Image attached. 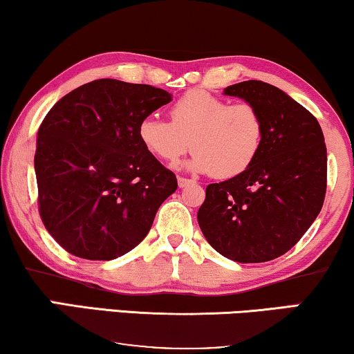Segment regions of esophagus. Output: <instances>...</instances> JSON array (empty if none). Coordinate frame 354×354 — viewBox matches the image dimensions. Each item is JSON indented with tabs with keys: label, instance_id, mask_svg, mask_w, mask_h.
Masks as SVG:
<instances>
[{
	"label": "esophagus",
	"instance_id": "1",
	"mask_svg": "<svg viewBox=\"0 0 354 354\" xmlns=\"http://www.w3.org/2000/svg\"><path fill=\"white\" fill-rule=\"evenodd\" d=\"M177 182H178V187H180V188L187 187V185H192V183H195V180H193V178H187V177H178Z\"/></svg>",
	"mask_w": 354,
	"mask_h": 354
}]
</instances>
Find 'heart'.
Wrapping results in <instances>:
<instances>
[{"mask_svg": "<svg viewBox=\"0 0 354 354\" xmlns=\"http://www.w3.org/2000/svg\"><path fill=\"white\" fill-rule=\"evenodd\" d=\"M171 120L156 115L138 124V140L149 154L174 162L190 147L188 167L232 178L248 171L263 147L264 120L250 103L230 104L205 90H190L169 111Z\"/></svg>", "mask_w": 354, "mask_h": 354, "instance_id": "obj_1", "label": "heart"}]
</instances>
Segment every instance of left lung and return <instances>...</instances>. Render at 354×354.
<instances>
[{
    "instance_id": "1",
    "label": "left lung",
    "mask_w": 354,
    "mask_h": 354,
    "mask_svg": "<svg viewBox=\"0 0 354 354\" xmlns=\"http://www.w3.org/2000/svg\"><path fill=\"white\" fill-rule=\"evenodd\" d=\"M224 93L259 111L263 147L248 171L206 187L198 224L225 258L266 263L297 245L322 209L327 188L324 133L306 108L266 82H240Z\"/></svg>"
}]
</instances>
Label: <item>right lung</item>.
I'll return each instance as SVG.
<instances>
[{
    "label": "right lung",
    "instance_id": "1",
    "mask_svg": "<svg viewBox=\"0 0 354 354\" xmlns=\"http://www.w3.org/2000/svg\"><path fill=\"white\" fill-rule=\"evenodd\" d=\"M151 85L100 79L57 101L38 129V211L71 254L111 261L133 250L177 190L176 174L138 140V124L171 103Z\"/></svg>",
    "mask_w": 354,
    "mask_h": 354
}]
</instances>
